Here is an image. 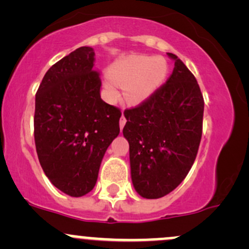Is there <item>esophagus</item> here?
<instances>
[{"label":"esophagus","instance_id":"esophagus-1","mask_svg":"<svg viewBox=\"0 0 249 249\" xmlns=\"http://www.w3.org/2000/svg\"><path fill=\"white\" fill-rule=\"evenodd\" d=\"M125 124H126V118H125L124 112H123V115L121 117V121H119V126H121V130L125 126Z\"/></svg>","mask_w":249,"mask_h":249}]
</instances>
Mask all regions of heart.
<instances>
[{
    "label": "heart",
    "mask_w": 249,
    "mask_h": 249,
    "mask_svg": "<svg viewBox=\"0 0 249 249\" xmlns=\"http://www.w3.org/2000/svg\"><path fill=\"white\" fill-rule=\"evenodd\" d=\"M167 64L153 56H132L121 59L111 67L107 82L108 95L115 97L116 85L124 88L125 98L130 103L146 99L164 82Z\"/></svg>",
    "instance_id": "obj_1"
}]
</instances>
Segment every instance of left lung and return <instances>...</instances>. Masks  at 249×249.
Returning a JSON list of instances; mask_svg holds the SVG:
<instances>
[{"mask_svg": "<svg viewBox=\"0 0 249 249\" xmlns=\"http://www.w3.org/2000/svg\"><path fill=\"white\" fill-rule=\"evenodd\" d=\"M172 75L137 107L126 108L131 178L142 198L158 199L190 172L202 134L204 97L196 77L173 53Z\"/></svg>", "mask_w": 249, "mask_h": 249, "instance_id": "8db88e82", "label": "left lung"}]
</instances>
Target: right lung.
Segmentation results:
<instances>
[{
	"label": "right lung",
	"mask_w": 249,
	"mask_h": 249,
	"mask_svg": "<svg viewBox=\"0 0 249 249\" xmlns=\"http://www.w3.org/2000/svg\"><path fill=\"white\" fill-rule=\"evenodd\" d=\"M93 62L92 48H78L47 71L36 92L39 164L53 186L70 196L95 187L103 157L119 134L122 112L101 98Z\"/></svg>",
	"instance_id": "1"
}]
</instances>
